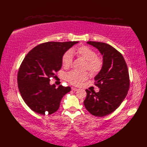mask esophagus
Returning a JSON list of instances; mask_svg holds the SVG:
<instances>
[{
  "instance_id": "esophagus-1",
  "label": "esophagus",
  "mask_w": 147,
  "mask_h": 147,
  "mask_svg": "<svg viewBox=\"0 0 147 147\" xmlns=\"http://www.w3.org/2000/svg\"><path fill=\"white\" fill-rule=\"evenodd\" d=\"M71 90H73V91H77V90L78 89L75 88V87H71Z\"/></svg>"
}]
</instances>
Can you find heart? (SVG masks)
Here are the masks:
<instances>
[{"label":"heart","instance_id":"b5f03b06","mask_svg":"<svg viewBox=\"0 0 147 147\" xmlns=\"http://www.w3.org/2000/svg\"><path fill=\"white\" fill-rule=\"evenodd\" d=\"M76 54L79 57L86 61L85 65V69L88 70L91 74H96L100 71L103 66V61L97 57L95 51L88 46H80L71 51H66L62 56L61 62L62 66L67 68L70 66L73 62V55ZM66 80L74 85H80L88 78V74L86 72L79 73L76 71H71L66 75Z\"/></svg>","mask_w":147,"mask_h":147}]
</instances>
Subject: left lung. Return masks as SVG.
<instances>
[{"label":"left lung","mask_w":147,"mask_h":147,"mask_svg":"<svg viewBox=\"0 0 147 147\" xmlns=\"http://www.w3.org/2000/svg\"><path fill=\"white\" fill-rule=\"evenodd\" d=\"M103 55V66L95 77L98 92L86 90L84 105L90 114L104 117L117 109L129 88V76L126 61L121 53L105 43L87 42Z\"/></svg>","instance_id":"1"}]
</instances>
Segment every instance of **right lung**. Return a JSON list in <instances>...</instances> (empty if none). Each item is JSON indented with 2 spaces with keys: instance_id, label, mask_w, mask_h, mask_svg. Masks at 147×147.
Instances as JSON below:
<instances>
[{
  "instance_id": "1",
  "label": "right lung",
  "mask_w": 147,
  "mask_h": 147,
  "mask_svg": "<svg viewBox=\"0 0 147 147\" xmlns=\"http://www.w3.org/2000/svg\"><path fill=\"white\" fill-rule=\"evenodd\" d=\"M78 42H49L36 46L28 53L19 69L18 88L26 105L37 114L51 115L57 111L69 86L50 85L55 72L62 67L64 53Z\"/></svg>"
}]
</instances>
